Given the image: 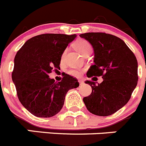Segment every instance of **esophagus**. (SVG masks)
<instances>
[{"mask_svg": "<svg viewBox=\"0 0 146 146\" xmlns=\"http://www.w3.org/2000/svg\"><path fill=\"white\" fill-rule=\"evenodd\" d=\"M79 82H80V84H82V83L84 82V81L82 80H79Z\"/></svg>", "mask_w": 146, "mask_h": 146, "instance_id": "obj_1", "label": "esophagus"}]
</instances>
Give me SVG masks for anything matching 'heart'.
<instances>
[{
	"label": "heart",
	"instance_id": "1",
	"mask_svg": "<svg viewBox=\"0 0 146 146\" xmlns=\"http://www.w3.org/2000/svg\"><path fill=\"white\" fill-rule=\"evenodd\" d=\"M74 48H75L80 53L82 54V55H85V54L87 53V52H91V44L85 39L77 40V41L74 43ZM69 74H72V75L73 76L78 77V76L80 75L81 71L80 70V69H71V70L69 71Z\"/></svg>",
	"mask_w": 146,
	"mask_h": 146
}]
</instances>
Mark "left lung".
I'll return each instance as SVG.
<instances>
[{
  "mask_svg": "<svg viewBox=\"0 0 146 146\" xmlns=\"http://www.w3.org/2000/svg\"><path fill=\"white\" fill-rule=\"evenodd\" d=\"M80 36L87 40L94 51V64L86 75L103 78L100 84L85 82L91 86L92 92L83 98V102L90 113L108 116L123 108L131 98L138 80L137 60L126 43L115 36L86 33Z\"/></svg>",
  "mask_w": 146,
  "mask_h": 146,
  "instance_id": "8db88e82",
  "label": "left lung"
}]
</instances>
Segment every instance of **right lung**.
Listing matches in <instances>:
<instances>
[{
    "mask_svg": "<svg viewBox=\"0 0 146 146\" xmlns=\"http://www.w3.org/2000/svg\"><path fill=\"white\" fill-rule=\"evenodd\" d=\"M77 35L45 33L28 39L17 52L12 81L18 99L27 110L39 118L60 111L68 91L79 86L76 78L64 74L55 82L48 74L60 68L61 56Z\"/></svg>",
    "mask_w": 146,
    "mask_h": 146,
    "instance_id": "obj_1",
    "label": "right lung"
}]
</instances>
